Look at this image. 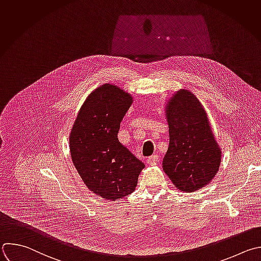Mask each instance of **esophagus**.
<instances>
[{
    "label": "esophagus",
    "mask_w": 261,
    "mask_h": 261,
    "mask_svg": "<svg viewBox=\"0 0 261 261\" xmlns=\"http://www.w3.org/2000/svg\"><path fill=\"white\" fill-rule=\"evenodd\" d=\"M159 155L158 154H152V155H150V156H148L147 158V163L149 164V165H152V164H154V163H156L158 161H159Z\"/></svg>",
    "instance_id": "1"
}]
</instances>
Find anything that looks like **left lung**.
<instances>
[{"label":"left lung","instance_id":"obj_1","mask_svg":"<svg viewBox=\"0 0 261 261\" xmlns=\"http://www.w3.org/2000/svg\"><path fill=\"white\" fill-rule=\"evenodd\" d=\"M165 114L169 147L163 159V170L178 191L196 192L215 177L221 148L202 103L190 90L173 94L165 106Z\"/></svg>","mask_w":261,"mask_h":261}]
</instances>
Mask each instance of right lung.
I'll use <instances>...</instances> for the list:
<instances>
[{"instance_id":"obj_1","label":"right lung","mask_w":261,"mask_h":261,"mask_svg":"<svg viewBox=\"0 0 261 261\" xmlns=\"http://www.w3.org/2000/svg\"><path fill=\"white\" fill-rule=\"evenodd\" d=\"M131 94L113 84L95 89L80 109L69 135L72 163L84 184L105 200L135 191L144 164L118 139Z\"/></svg>"}]
</instances>
